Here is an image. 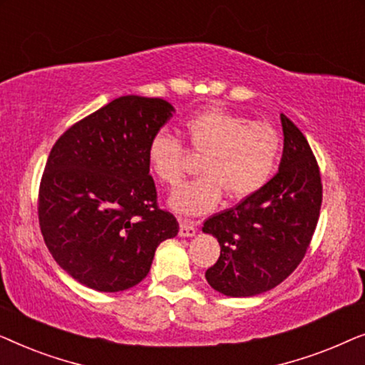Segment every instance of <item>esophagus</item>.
Instances as JSON below:
<instances>
[{"instance_id":"esophagus-1","label":"esophagus","mask_w":365,"mask_h":365,"mask_svg":"<svg viewBox=\"0 0 365 365\" xmlns=\"http://www.w3.org/2000/svg\"><path fill=\"white\" fill-rule=\"evenodd\" d=\"M197 232V224L192 221H187V219H181L179 222V236L181 237H192L196 236Z\"/></svg>"}]
</instances>
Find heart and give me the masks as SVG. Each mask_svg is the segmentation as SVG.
Here are the masks:
<instances>
[{
  "instance_id": "heart-1",
  "label": "heart",
  "mask_w": 365,
  "mask_h": 365,
  "mask_svg": "<svg viewBox=\"0 0 365 365\" xmlns=\"http://www.w3.org/2000/svg\"><path fill=\"white\" fill-rule=\"evenodd\" d=\"M184 138L199 154L201 176L178 187L169 206L179 214L201 216L212 211L222 192L229 199L252 196L272 178L281 158V134L271 123L251 121L224 108H206L182 123ZM182 143L166 129L154 133L148 143V164L154 178L166 186H178L186 173Z\"/></svg>"
}]
</instances>
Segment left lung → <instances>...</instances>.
Listing matches in <instances>:
<instances>
[{
    "mask_svg": "<svg viewBox=\"0 0 365 365\" xmlns=\"http://www.w3.org/2000/svg\"><path fill=\"white\" fill-rule=\"evenodd\" d=\"M284 149L279 171L236 207L209 217L221 256L206 271L214 291L251 297L271 291L299 266L316 231L322 202L321 173L307 139L281 114Z\"/></svg>",
    "mask_w": 365,
    "mask_h": 365,
    "instance_id": "8db88e82",
    "label": "left lung"
}]
</instances>
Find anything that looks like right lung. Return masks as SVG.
Returning a JSON list of instances; mask_svg holds the SVG:
<instances>
[{
	"instance_id": "obj_1",
	"label": "right lung",
	"mask_w": 365,
	"mask_h": 365,
	"mask_svg": "<svg viewBox=\"0 0 365 365\" xmlns=\"http://www.w3.org/2000/svg\"><path fill=\"white\" fill-rule=\"evenodd\" d=\"M161 98L121 96L68 129L39 186L44 242L74 281L119 292L148 276L154 252L179 224L156 202L148 143L173 114Z\"/></svg>"
}]
</instances>
